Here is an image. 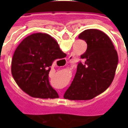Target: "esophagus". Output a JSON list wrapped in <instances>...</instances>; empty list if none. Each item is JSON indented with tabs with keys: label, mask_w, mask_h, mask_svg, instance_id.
Instances as JSON below:
<instances>
[{
	"label": "esophagus",
	"mask_w": 128,
	"mask_h": 128,
	"mask_svg": "<svg viewBox=\"0 0 128 128\" xmlns=\"http://www.w3.org/2000/svg\"><path fill=\"white\" fill-rule=\"evenodd\" d=\"M70 59H71V58H70Z\"/></svg>",
	"instance_id": "esophagus-1"
}]
</instances>
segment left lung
<instances>
[{
  "label": "left lung",
  "mask_w": 128,
  "mask_h": 128,
  "mask_svg": "<svg viewBox=\"0 0 128 128\" xmlns=\"http://www.w3.org/2000/svg\"><path fill=\"white\" fill-rule=\"evenodd\" d=\"M78 38L87 43V50L80 56L77 71L65 99L88 100L104 92L113 81L118 63L117 51L108 35L97 29H88Z\"/></svg>",
  "instance_id": "8db88e82"
}]
</instances>
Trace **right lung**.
I'll return each instance as SVG.
<instances>
[{"label":"right lung","mask_w":128,"mask_h":128,"mask_svg":"<svg viewBox=\"0 0 128 128\" xmlns=\"http://www.w3.org/2000/svg\"><path fill=\"white\" fill-rule=\"evenodd\" d=\"M66 56L51 36L35 33L25 38L15 50L11 65L13 78L22 90L34 98H57L48 74L56 59Z\"/></svg>","instance_id":"obj_1"}]
</instances>
